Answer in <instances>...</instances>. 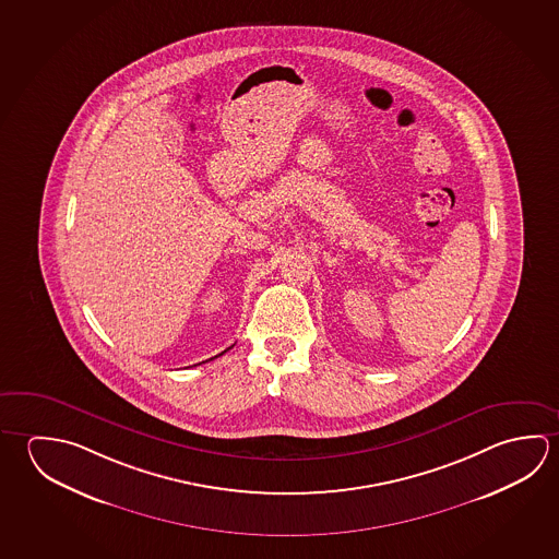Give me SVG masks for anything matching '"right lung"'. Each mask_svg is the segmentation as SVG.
Wrapping results in <instances>:
<instances>
[{
	"instance_id": "1",
	"label": "right lung",
	"mask_w": 559,
	"mask_h": 559,
	"mask_svg": "<svg viewBox=\"0 0 559 559\" xmlns=\"http://www.w3.org/2000/svg\"><path fill=\"white\" fill-rule=\"evenodd\" d=\"M227 349H229V347H227ZM227 349H226V352H227ZM226 352H222V353H219V355H224V353H226ZM212 359H214V357H212Z\"/></svg>"
}]
</instances>
